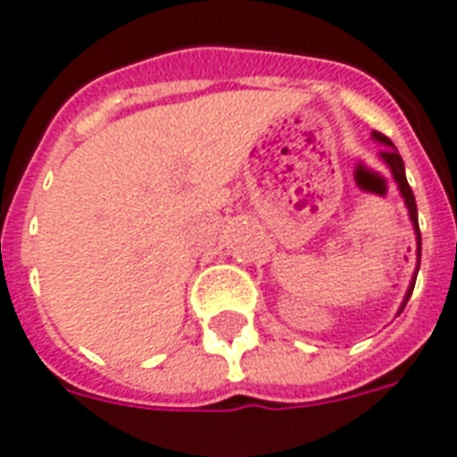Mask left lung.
Segmentation results:
<instances>
[{
    "instance_id": "left-lung-1",
    "label": "left lung",
    "mask_w": 457,
    "mask_h": 457,
    "mask_svg": "<svg viewBox=\"0 0 457 457\" xmlns=\"http://www.w3.org/2000/svg\"><path fill=\"white\" fill-rule=\"evenodd\" d=\"M373 137L378 138L379 144L389 145L386 151H382L379 155H382V160H385L386 165H389V170H392L394 174V181L399 184V191L401 195H403V200H406L408 205V214H411V221H413L415 226V233H418V259H420V252H422V240H420V226H418V205H415V195H413V188L408 186V179H406V167H403V160H401V155L396 151H394V144L392 138L385 137L382 131H373ZM413 287L415 283H411V290H408L406 299H403V306H406L408 297L413 295ZM403 306H401V312H403Z\"/></svg>"
}]
</instances>
